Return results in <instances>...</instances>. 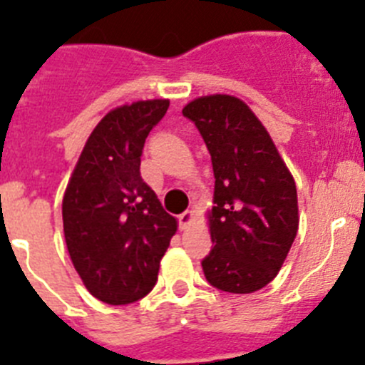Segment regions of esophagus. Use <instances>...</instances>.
Wrapping results in <instances>:
<instances>
[{
	"mask_svg": "<svg viewBox=\"0 0 365 365\" xmlns=\"http://www.w3.org/2000/svg\"><path fill=\"white\" fill-rule=\"evenodd\" d=\"M192 218H195V215H192V211H185V212H182V215L178 216L180 229H182V231H185V229L189 227L190 223H192Z\"/></svg>",
	"mask_w": 365,
	"mask_h": 365,
	"instance_id": "1",
	"label": "esophagus"
}]
</instances>
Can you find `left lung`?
I'll use <instances>...</instances> for the list:
<instances>
[{
  "label": "left lung",
  "mask_w": 365,
  "mask_h": 365,
  "mask_svg": "<svg viewBox=\"0 0 365 365\" xmlns=\"http://www.w3.org/2000/svg\"><path fill=\"white\" fill-rule=\"evenodd\" d=\"M215 170L209 227L215 247L202 260L212 287L247 294L277 277L298 231L294 180L271 136L242 100L212 94L183 107Z\"/></svg>",
  "instance_id": "1"
}]
</instances>
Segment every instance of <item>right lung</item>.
I'll use <instances>...</instances> for the list:
<instances>
[{
  "mask_svg": "<svg viewBox=\"0 0 365 365\" xmlns=\"http://www.w3.org/2000/svg\"><path fill=\"white\" fill-rule=\"evenodd\" d=\"M169 100L134 101L110 110L88 136L63 196L68 255L88 293L125 305L150 293L176 232L140 173L145 138Z\"/></svg>",
  "mask_w": 365,
  "mask_h": 365,
  "instance_id": "1",
  "label": "right lung"
}]
</instances>
